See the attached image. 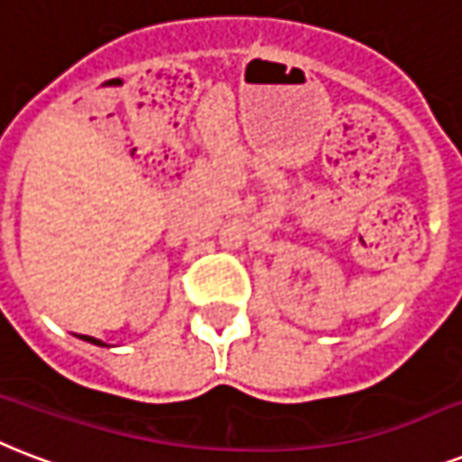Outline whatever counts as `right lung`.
<instances>
[{"label": "right lung", "mask_w": 462, "mask_h": 462, "mask_svg": "<svg viewBox=\"0 0 462 462\" xmlns=\"http://www.w3.org/2000/svg\"><path fill=\"white\" fill-rule=\"evenodd\" d=\"M79 339H84V342H91V345H96V346H110V345H106V342H103V339H96V337H88V335H77Z\"/></svg>", "instance_id": "1"}]
</instances>
